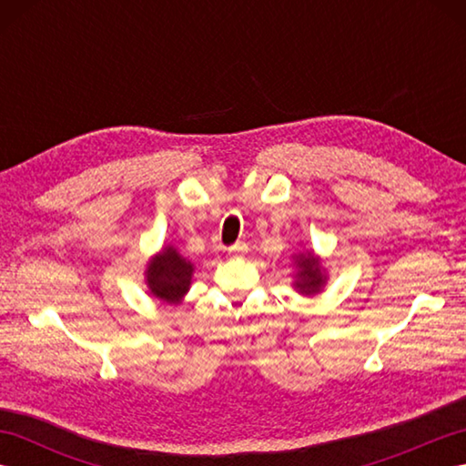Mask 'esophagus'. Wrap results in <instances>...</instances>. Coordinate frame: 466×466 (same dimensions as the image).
<instances>
[{
	"label": "esophagus",
	"instance_id": "esophagus-1",
	"mask_svg": "<svg viewBox=\"0 0 466 466\" xmlns=\"http://www.w3.org/2000/svg\"><path fill=\"white\" fill-rule=\"evenodd\" d=\"M246 250H248V246H246L244 242H238V244H234V246H230V248H228V252H230L232 256H238V254H244Z\"/></svg>",
	"mask_w": 466,
	"mask_h": 466
}]
</instances>
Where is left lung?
Returning a JSON list of instances; mask_svg holds the SVG:
<instances>
[{
    "instance_id": "8db88e82",
    "label": "left lung",
    "mask_w": 466,
    "mask_h": 466,
    "mask_svg": "<svg viewBox=\"0 0 466 466\" xmlns=\"http://www.w3.org/2000/svg\"><path fill=\"white\" fill-rule=\"evenodd\" d=\"M294 266H296L294 289L299 290L300 294L314 296L324 289L326 276H324V270H322V264L312 252L296 254L294 256Z\"/></svg>"
}]
</instances>
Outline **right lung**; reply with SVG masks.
Returning a JSON list of instances; mask_svg holds the SVG:
<instances>
[{
  "mask_svg": "<svg viewBox=\"0 0 466 466\" xmlns=\"http://www.w3.org/2000/svg\"><path fill=\"white\" fill-rule=\"evenodd\" d=\"M192 274L194 264L186 260L172 246H166L160 254H156L147 262L146 284L156 299L167 304H177L182 302L184 294L190 290Z\"/></svg>",
  "mask_w": 466,
  "mask_h": 466,
  "instance_id": "right-lung-1",
  "label": "right lung"
}]
</instances>
